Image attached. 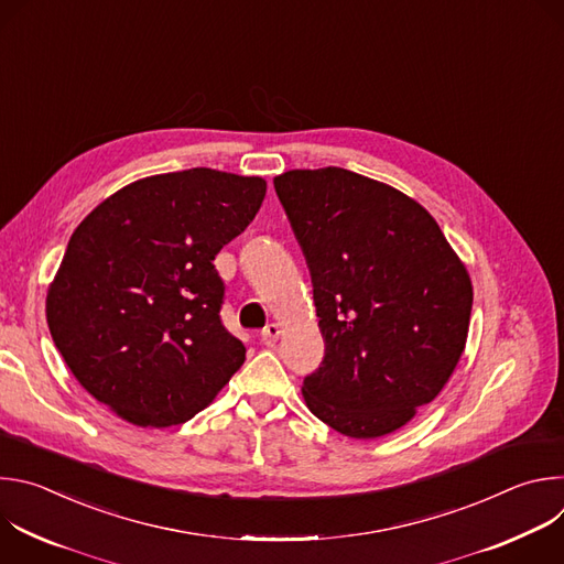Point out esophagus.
<instances>
[{
	"instance_id": "obj_1",
	"label": "esophagus",
	"mask_w": 564,
	"mask_h": 564,
	"mask_svg": "<svg viewBox=\"0 0 564 564\" xmlns=\"http://www.w3.org/2000/svg\"><path fill=\"white\" fill-rule=\"evenodd\" d=\"M279 335H281V328H279L276 324H268V326L261 330V339H263L265 344L276 341V339H279Z\"/></svg>"
}]
</instances>
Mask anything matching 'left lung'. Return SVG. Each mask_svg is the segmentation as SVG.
Returning a JSON list of instances; mask_svg holds the SVG:
<instances>
[{
  "mask_svg": "<svg viewBox=\"0 0 564 564\" xmlns=\"http://www.w3.org/2000/svg\"><path fill=\"white\" fill-rule=\"evenodd\" d=\"M274 189L326 341L305 404L341 435H388L431 404L464 352L468 272L435 218L390 185L326 167L285 172Z\"/></svg>",
  "mask_w": 564,
  "mask_h": 564,
  "instance_id": "left-lung-1",
  "label": "left lung"
}]
</instances>
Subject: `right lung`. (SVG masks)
<instances>
[{
  "mask_svg": "<svg viewBox=\"0 0 564 564\" xmlns=\"http://www.w3.org/2000/svg\"><path fill=\"white\" fill-rule=\"evenodd\" d=\"M265 189L259 176L207 167L149 176L73 231L46 294L48 330L75 379L118 417L183 424L243 366L212 261L254 220Z\"/></svg>",
  "mask_w": 564,
  "mask_h": 564,
  "instance_id": "right-lung-1",
  "label": "right lung"
}]
</instances>
